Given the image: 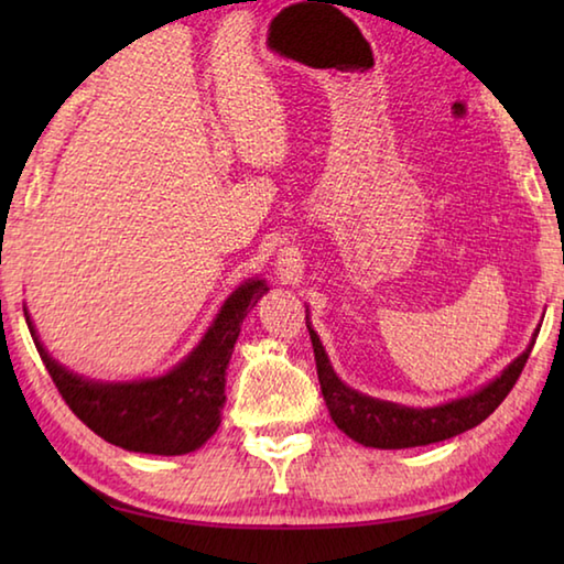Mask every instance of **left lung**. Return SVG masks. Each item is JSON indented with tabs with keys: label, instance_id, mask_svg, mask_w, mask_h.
<instances>
[{
	"label": "left lung",
	"instance_id": "8db88e82",
	"mask_svg": "<svg viewBox=\"0 0 564 564\" xmlns=\"http://www.w3.org/2000/svg\"><path fill=\"white\" fill-rule=\"evenodd\" d=\"M308 318V316H305ZM308 326V323H305ZM313 352H316V368L321 380V393L326 400L328 413L343 433L366 447H380V451H400V447L431 445L455 437L470 427L480 425L485 417L495 413L512 386L518 383L524 362L530 358L534 338L522 356L514 358L502 373L490 380L477 393L453 400V403L435 408H405L388 400L362 395L348 388L333 373V366L321 346L316 330L308 326Z\"/></svg>",
	"mask_w": 564,
	"mask_h": 564
}]
</instances>
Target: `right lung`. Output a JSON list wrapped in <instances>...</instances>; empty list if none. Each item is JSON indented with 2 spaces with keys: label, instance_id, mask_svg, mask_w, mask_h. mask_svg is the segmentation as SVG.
I'll use <instances>...</instances> for the list:
<instances>
[{
  "label": "right lung",
  "instance_id": "add662e5",
  "mask_svg": "<svg viewBox=\"0 0 564 564\" xmlns=\"http://www.w3.org/2000/svg\"><path fill=\"white\" fill-rule=\"evenodd\" d=\"M269 291L265 281H246L228 295L198 346L161 378L131 383H94L59 366L24 311L26 326L72 413L94 433L123 451L184 455L202 447L221 425L226 366L248 311Z\"/></svg>",
  "mask_w": 564,
  "mask_h": 564
}]
</instances>
